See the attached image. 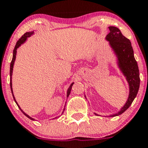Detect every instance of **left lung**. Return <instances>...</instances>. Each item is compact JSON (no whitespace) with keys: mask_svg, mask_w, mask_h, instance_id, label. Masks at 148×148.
Returning a JSON list of instances; mask_svg holds the SVG:
<instances>
[{"mask_svg":"<svg viewBox=\"0 0 148 148\" xmlns=\"http://www.w3.org/2000/svg\"><path fill=\"white\" fill-rule=\"evenodd\" d=\"M109 29L110 32L106 37V40L110 42V46L115 51L118 57L119 66L127 77L130 85V95L127 103L118 114L110 116L112 117L121 115L131 106L138 92L140 79L138 65L134 58V51L130 40L123 35L117 27H109Z\"/></svg>","mask_w":148,"mask_h":148,"instance_id":"obj_1","label":"left lung"}]
</instances>
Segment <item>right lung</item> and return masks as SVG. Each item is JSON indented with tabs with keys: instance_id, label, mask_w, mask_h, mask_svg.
<instances>
[{
	"instance_id": "right-lung-1",
	"label": "right lung",
	"mask_w": 148,
	"mask_h": 148,
	"mask_svg": "<svg viewBox=\"0 0 148 148\" xmlns=\"http://www.w3.org/2000/svg\"><path fill=\"white\" fill-rule=\"evenodd\" d=\"M32 34H33V32H26L25 34H23V35L21 36V38H20V39L18 40V41H17L16 44V45H15V48H14V52H13V58H12V61H11V66H10V86H11V92H12V95H13V97H14V100H15L16 103V105H17V106H18V107L19 108H20L19 106H18V103H16V101L15 98H14V94H13V91H12V82H11V76H12V72H13V67H14V61H15V59H16V50H17V48H18V47H19L20 45H21V44L23 43V42H24V41H25L26 40H27V38H29V37H30V36H31ZM73 84H74V83H72V84H71V85H70L68 91H67V97H68V96L69 95V94H70V92H71V87H72ZM20 110H21V111H22V112H23V114H24V115L26 116H27V117H28V118H29V119H31V120H34V119H32V118H31V117H30V116H29L27 115V114H26L25 113H24V111H23V110H21V108H20Z\"/></svg>"
}]
</instances>
